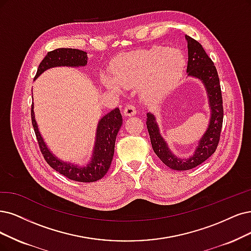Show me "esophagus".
<instances>
[{
    "mask_svg": "<svg viewBox=\"0 0 251 251\" xmlns=\"http://www.w3.org/2000/svg\"><path fill=\"white\" fill-rule=\"evenodd\" d=\"M123 113H124L125 117H132L136 114V109H135L134 105L127 104L123 110Z\"/></svg>",
    "mask_w": 251,
    "mask_h": 251,
    "instance_id": "esophagus-1",
    "label": "esophagus"
}]
</instances>
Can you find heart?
I'll use <instances>...</instances> for the list:
<instances>
[{
	"mask_svg": "<svg viewBox=\"0 0 251 251\" xmlns=\"http://www.w3.org/2000/svg\"><path fill=\"white\" fill-rule=\"evenodd\" d=\"M184 67L185 58L179 50L157 46L124 55L115 65V78L105 76L102 81L117 92L141 86L143 99L157 102L177 85Z\"/></svg>",
	"mask_w": 251,
	"mask_h": 251,
	"instance_id": "1",
	"label": "heart"
}]
</instances>
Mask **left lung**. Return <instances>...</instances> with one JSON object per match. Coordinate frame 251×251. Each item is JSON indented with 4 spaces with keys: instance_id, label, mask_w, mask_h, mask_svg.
I'll return each instance as SVG.
<instances>
[{
    "instance_id": "8db88e82",
    "label": "left lung",
    "mask_w": 251,
    "mask_h": 251,
    "mask_svg": "<svg viewBox=\"0 0 251 251\" xmlns=\"http://www.w3.org/2000/svg\"><path fill=\"white\" fill-rule=\"evenodd\" d=\"M188 48V76L199 78L206 88L209 105L211 108V118L208 129L199 142L193 155L187 159L179 158L175 156L168 144L159 132L154 115L147 114V128L150 134L152 148L159 159L170 169L175 171H187L206 161L217 149L219 143L222 122H224V106H222V95L220 82L214 63L209 58L205 50L200 42L191 37L185 35Z\"/></svg>"
}]
</instances>
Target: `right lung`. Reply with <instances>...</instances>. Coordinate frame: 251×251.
Segmentation results:
<instances>
[{"label": "right lung", "instance_id": "obj_1", "mask_svg": "<svg viewBox=\"0 0 251 251\" xmlns=\"http://www.w3.org/2000/svg\"><path fill=\"white\" fill-rule=\"evenodd\" d=\"M88 63L87 52L75 49H57L49 51L45 58L41 61L37 73L35 75L36 79L41 73L52 67L67 66V67H80L86 66ZM32 124L34 131L38 141L40 151L46 160L53 170L60 173L65 177L76 181V182H95L100 180L107 173L111 160H113L115 152L116 137L119 132V129L123 124L122 115L120 109L117 107L114 110L109 111L104 117L99 121L96 129V140L91 161L85 166L74 165L68 162H64L58 159L46 147L43 138L38 130L35 115L34 105L32 104L31 110Z\"/></svg>", "mask_w": 251, "mask_h": 251}]
</instances>
